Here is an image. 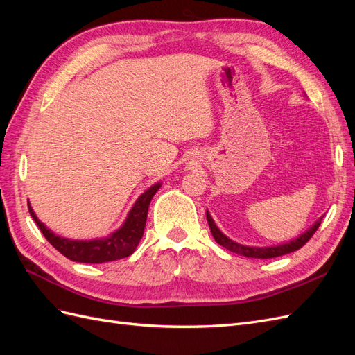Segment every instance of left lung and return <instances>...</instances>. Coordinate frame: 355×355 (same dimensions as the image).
<instances>
[{
  "instance_id": "obj_1",
  "label": "left lung",
  "mask_w": 355,
  "mask_h": 355,
  "mask_svg": "<svg viewBox=\"0 0 355 355\" xmlns=\"http://www.w3.org/2000/svg\"><path fill=\"white\" fill-rule=\"evenodd\" d=\"M206 216H207V222H209V227H210L213 239L216 240L218 244H220L222 247H225V249H228L232 253H237V254H241V256H245V257H256V259H270V257H278V256H283V254H287V253H292V252L299 250L300 247H302L311 237H313L314 232L320 227L321 219H323V216H321L320 219L315 220V223L311 225V227L305 232L300 234L299 237L290 240L287 243L277 244V245L256 247V245L240 244L237 241L231 240L230 237H227V235H225L218 228V225L214 223V220H213L209 210H206Z\"/></svg>"
}]
</instances>
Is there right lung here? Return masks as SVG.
<instances>
[{
    "label": "right lung",
    "mask_w": 355,
    "mask_h": 355,
    "mask_svg": "<svg viewBox=\"0 0 355 355\" xmlns=\"http://www.w3.org/2000/svg\"><path fill=\"white\" fill-rule=\"evenodd\" d=\"M161 182H157L153 187H149L145 192H142L139 198L135 201L133 207L127 213V218L123 225L114 232H111L108 237L103 239H93V240H71L60 237V235L53 232L42 223L31 207V202H28V209L32 219L35 220L38 228L41 230L42 235L47 239V241L59 250L63 256L73 262L81 263H103V262H112L116 259H123V257L130 256L141 241L144 230L146 225V216L149 202H151L155 192L159 189Z\"/></svg>",
    "instance_id": "1"
}]
</instances>
